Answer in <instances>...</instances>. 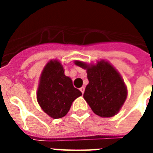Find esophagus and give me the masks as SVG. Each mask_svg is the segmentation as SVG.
<instances>
[{
    "mask_svg": "<svg viewBox=\"0 0 153 153\" xmlns=\"http://www.w3.org/2000/svg\"><path fill=\"white\" fill-rule=\"evenodd\" d=\"M84 89H85V88H84V87H82V88H80V91H81V93H84Z\"/></svg>",
    "mask_w": 153,
    "mask_h": 153,
    "instance_id": "34e87169",
    "label": "esophagus"
}]
</instances>
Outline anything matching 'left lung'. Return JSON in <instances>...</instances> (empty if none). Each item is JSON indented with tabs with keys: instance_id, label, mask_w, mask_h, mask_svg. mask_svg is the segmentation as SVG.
<instances>
[{
	"instance_id": "8db88e82",
	"label": "left lung",
	"mask_w": 153,
	"mask_h": 153,
	"mask_svg": "<svg viewBox=\"0 0 153 153\" xmlns=\"http://www.w3.org/2000/svg\"><path fill=\"white\" fill-rule=\"evenodd\" d=\"M75 64L87 70L89 83L86 86L83 98L93 112L101 117L115 115L127 97V88L118 72L104 60L92 66L81 61Z\"/></svg>"
}]
</instances>
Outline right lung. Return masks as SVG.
Segmentation results:
<instances>
[{
  "label": "right lung",
  "instance_id": "right-lung-1",
  "mask_svg": "<svg viewBox=\"0 0 153 153\" xmlns=\"http://www.w3.org/2000/svg\"><path fill=\"white\" fill-rule=\"evenodd\" d=\"M82 95L70 78L65 75L58 60H51L42 73L37 99L44 112L53 119L61 118L70 111L77 97Z\"/></svg>",
  "mask_w": 153,
  "mask_h": 153
}]
</instances>
